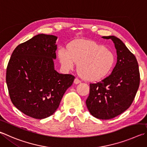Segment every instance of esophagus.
Returning <instances> with one entry per match:
<instances>
[{
	"mask_svg": "<svg viewBox=\"0 0 147 147\" xmlns=\"http://www.w3.org/2000/svg\"><path fill=\"white\" fill-rule=\"evenodd\" d=\"M74 83L75 84H80V83H81V80H79L78 78H76L75 79H74Z\"/></svg>",
	"mask_w": 147,
	"mask_h": 147,
	"instance_id": "obj_1",
	"label": "esophagus"
}]
</instances>
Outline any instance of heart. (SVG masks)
Wrapping results in <instances>:
<instances>
[{
    "label": "heart",
    "instance_id": "heart-1",
    "mask_svg": "<svg viewBox=\"0 0 147 147\" xmlns=\"http://www.w3.org/2000/svg\"><path fill=\"white\" fill-rule=\"evenodd\" d=\"M58 57L67 70L78 63V71L84 78L96 80L111 71L115 62L113 53L103 45L90 40H76L69 44L67 49L61 48Z\"/></svg>",
    "mask_w": 147,
    "mask_h": 147
}]
</instances>
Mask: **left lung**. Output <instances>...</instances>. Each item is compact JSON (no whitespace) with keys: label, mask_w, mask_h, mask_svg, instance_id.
Segmentation results:
<instances>
[{"label":"left lung","mask_w":147,"mask_h":147,"mask_svg":"<svg viewBox=\"0 0 147 147\" xmlns=\"http://www.w3.org/2000/svg\"><path fill=\"white\" fill-rule=\"evenodd\" d=\"M102 38L113 41L118 56L117 62L109 76L89 84L86 105L95 118L109 119L131 105L140 86V74L136 58L121 40L114 36Z\"/></svg>","instance_id":"1"}]
</instances>
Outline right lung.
I'll use <instances>...</instances> for the list:
<instances>
[{"label":"right lung","mask_w":147,"mask_h":147,"mask_svg":"<svg viewBox=\"0 0 147 147\" xmlns=\"http://www.w3.org/2000/svg\"><path fill=\"white\" fill-rule=\"evenodd\" d=\"M57 39L44 34L34 36L15 48L7 66L10 99L18 110L31 118L51 116L75 78L55 70Z\"/></svg>","instance_id":"right-lung-1"}]
</instances>
